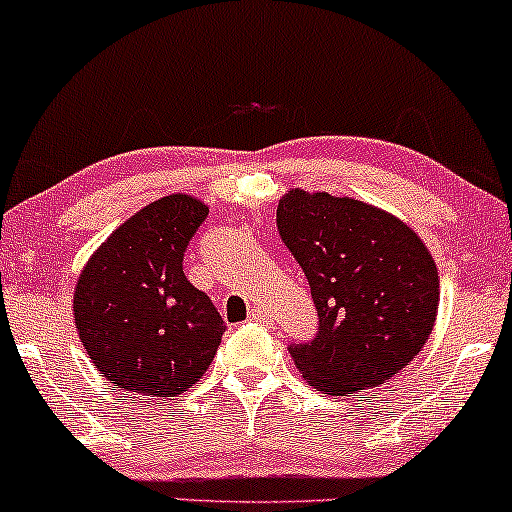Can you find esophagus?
Segmentation results:
<instances>
[{
    "label": "esophagus",
    "instance_id": "1",
    "mask_svg": "<svg viewBox=\"0 0 512 512\" xmlns=\"http://www.w3.org/2000/svg\"><path fill=\"white\" fill-rule=\"evenodd\" d=\"M250 321L262 323V326H269V323H274V316H271L269 309L255 307V309H252V312H250Z\"/></svg>",
    "mask_w": 512,
    "mask_h": 512
}]
</instances>
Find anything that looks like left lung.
Listing matches in <instances>:
<instances>
[{
	"label": "left lung",
	"instance_id": "obj_1",
	"mask_svg": "<svg viewBox=\"0 0 512 512\" xmlns=\"http://www.w3.org/2000/svg\"><path fill=\"white\" fill-rule=\"evenodd\" d=\"M276 226L319 314L314 338L288 345L307 383L352 394L409 366L439 304L435 260L409 226L361 200L297 189L278 200Z\"/></svg>",
	"mask_w": 512,
	"mask_h": 512
}]
</instances>
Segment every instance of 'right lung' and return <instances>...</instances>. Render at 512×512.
Returning <instances> with one entry per match:
<instances>
[{"label": "right lung", "mask_w": 512, "mask_h": 512, "mask_svg": "<svg viewBox=\"0 0 512 512\" xmlns=\"http://www.w3.org/2000/svg\"><path fill=\"white\" fill-rule=\"evenodd\" d=\"M208 219L191 196H165L115 229L77 281L80 340L103 378L144 397H177L208 371L226 331L184 252Z\"/></svg>", "instance_id": "1"}]
</instances>
